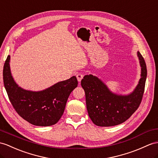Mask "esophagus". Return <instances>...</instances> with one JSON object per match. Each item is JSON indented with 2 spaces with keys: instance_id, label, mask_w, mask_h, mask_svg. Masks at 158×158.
Instances as JSON below:
<instances>
[{
  "instance_id": "34e87169",
  "label": "esophagus",
  "mask_w": 158,
  "mask_h": 158,
  "mask_svg": "<svg viewBox=\"0 0 158 158\" xmlns=\"http://www.w3.org/2000/svg\"><path fill=\"white\" fill-rule=\"evenodd\" d=\"M83 74H82V73H78V74H77L76 75V78H77V80H78V81L80 82V81H81L82 79L83 78Z\"/></svg>"
}]
</instances>
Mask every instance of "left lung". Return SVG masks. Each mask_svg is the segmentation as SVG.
Masks as SVG:
<instances>
[{
    "label": "left lung",
    "mask_w": 158,
    "mask_h": 158,
    "mask_svg": "<svg viewBox=\"0 0 158 158\" xmlns=\"http://www.w3.org/2000/svg\"><path fill=\"white\" fill-rule=\"evenodd\" d=\"M137 54L141 66V78L135 89L128 94L114 93L101 79L92 74L84 76L81 80L88 113L96 125L111 127L123 123L139 107L144 92L147 68L139 51Z\"/></svg>",
    "instance_id": "8db88e82"
}]
</instances>
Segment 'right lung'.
<instances>
[{
	"mask_svg": "<svg viewBox=\"0 0 158 158\" xmlns=\"http://www.w3.org/2000/svg\"><path fill=\"white\" fill-rule=\"evenodd\" d=\"M10 56L3 68L4 85L14 109L29 123L51 126L57 123L64 112L68 98L78 86L76 76L53 84L45 90L31 91L19 86L11 74Z\"/></svg>",
	"mask_w": 158,
	"mask_h": 158,
	"instance_id": "obj_1",
	"label": "right lung"
}]
</instances>
